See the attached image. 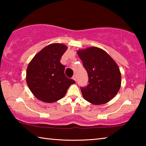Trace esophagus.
I'll list each match as a JSON object with an SVG mask.
<instances>
[{"mask_svg":"<svg viewBox=\"0 0 146 146\" xmlns=\"http://www.w3.org/2000/svg\"><path fill=\"white\" fill-rule=\"evenodd\" d=\"M73 79L74 80H76V75H74L73 76Z\"/></svg>","mask_w":146,"mask_h":146,"instance_id":"esophagus-1","label":"esophagus"}]
</instances>
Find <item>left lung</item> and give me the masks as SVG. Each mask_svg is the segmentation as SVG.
<instances>
[{
  "label": "left lung",
  "instance_id": "left-lung-1",
  "mask_svg": "<svg viewBox=\"0 0 146 146\" xmlns=\"http://www.w3.org/2000/svg\"><path fill=\"white\" fill-rule=\"evenodd\" d=\"M88 75V84L81 87L84 98L93 104L109 102L117 95L121 85V73L117 64L108 54L97 47L79 50Z\"/></svg>",
  "mask_w": 146,
  "mask_h": 146
}]
</instances>
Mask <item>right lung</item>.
I'll return each instance as SVG.
<instances>
[{
	"instance_id": "right-lung-1",
	"label": "right lung",
	"mask_w": 146,
	"mask_h": 146,
	"mask_svg": "<svg viewBox=\"0 0 146 146\" xmlns=\"http://www.w3.org/2000/svg\"><path fill=\"white\" fill-rule=\"evenodd\" d=\"M68 48L52 44L43 48L29 62L26 71L28 86L35 97L44 102H54L62 98L75 81L65 75V66L60 58Z\"/></svg>"
}]
</instances>
